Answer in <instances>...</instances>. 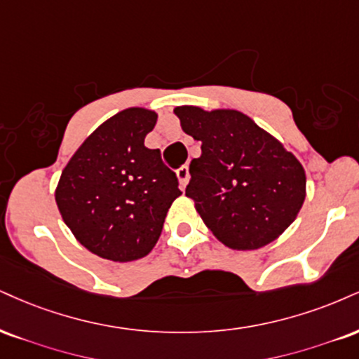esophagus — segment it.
<instances>
[{"mask_svg": "<svg viewBox=\"0 0 359 359\" xmlns=\"http://www.w3.org/2000/svg\"><path fill=\"white\" fill-rule=\"evenodd\" d=\"M177 179H179V182L182 187L189 184V179H191V175H189V167L187 165H182L177 170Z\"/></svg>", "mask_w": 359, "mask_h": 359, "instance_id": "1", "label": "esophagus"}]
</instances>
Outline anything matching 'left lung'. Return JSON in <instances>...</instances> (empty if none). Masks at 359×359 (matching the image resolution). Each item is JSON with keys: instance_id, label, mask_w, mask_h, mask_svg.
<instances>
[{"instance_id": "8db88e82", "label": "left lung", "mask_w": 359, "mask_h": 359, "mask_svg": "<svg viewBox=\"0 0 359 359\" xmlns=\"http://www.w3.org/2000/svg\"><path fill=\"white\" fill-rule=\"evenodd\" d=\"M180 127L202 142L192 158L191 197L207 227L237 250L264 248L294 222L306 197L301 162L243 111L174 109Z\"/></svg>"}]
</instances>
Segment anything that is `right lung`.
Instances as JSON below:
<instances>
[{
	"label": "right lung",
	"mask_w": 359,
	"mask_h": 359,
	"mask_svg": "<svg viewBox=\"0 0 359 359\" xmlns=\"http://www.w3.org/2000/svg\"><path fill=\"white\" fill-rule=\"evenodd\" d=\"M157 114L132 107L110 116L63 168L55 201L65 224L90 252L115 262L145 257L161 237L179 180L147 149Z\"/></svg>",
	"instance_id": "right-lung-1"
}]
</instances>
